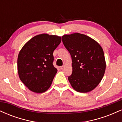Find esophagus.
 Masks as SVG:
<instances>
[{
    "label": "esophagus",
    "mask_w": 122,
    "mask_h": 122,
    "mask_svg": "<svg viewBox=\"0 0 122 122\" xmlns=\"http://www.w3.org/2000/svg\"><path fill=\"white\" fill-rule=\"evenodd\" d=\"M64 68H65V66H61L60 67V69H61V70H62L63 69H64Z\"/></svg>",
    "instance_id": "esophagus-1"
}]
</instances>
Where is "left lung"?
<instances>
[{"mask_svg":"<svg viewBox=\"0 0 122 122\" xmlns=\"http://www.w3.org/2000/svg\"><path fill=\"white\" fill-rule=\"evenodd\" d=\"M62 42L72 60V73L68 77L76 91L86 93L94 89L103 79L106 60L101 46L91 37L80 33L64 35Z\"/></svg>","mask_w":122,"mask_h":122,"instance_id":"8db88e82","label":"left lung"}]
</instances>
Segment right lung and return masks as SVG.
<instances>
[{
	"label": "right lung",
	"mask_w": 122,
	"mask_h": 122,
	"mask_svg": "<svg viewBox=\"0 0 122 122\" xmlns=\"http://www.w3.org/2000/svg\"><path fill=\"white\" fill-rule=\"evenodd\" d=\"M61 37L47 34L35 36L25 43L18 57V72L20 80L36 93L50 88L57 72L53 66V53Z\"/></svg>",
	"instance_id": "right-lung-1"
}]
</instances>
